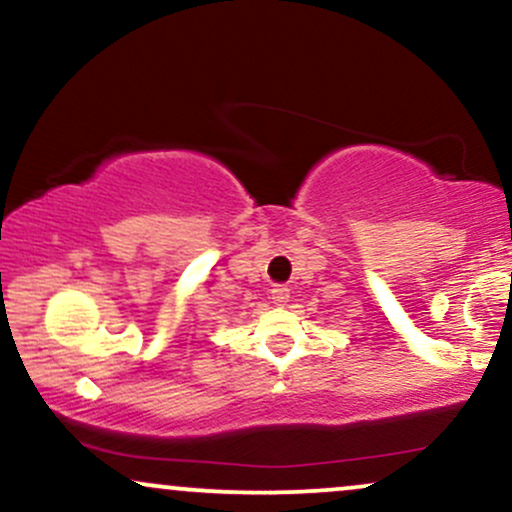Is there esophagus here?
I'll return each instance as SVG.
<instances>
[{
	"label": "esophagus",
	"instance_id": "1",
	"mask_svg": "<svg viewBox=\"0 0 512 512\" xmlns=\"http://www.w3.org/2000/svg\"><path fill=\"white\" fill-rule=\"evenodd\" d=\"M272 303L274 305H286L289 303V289H286V286H274L272 289Z\"/></svg>",
	"mask_w": 512,
	"mask_h": 512
}]
</instances>
